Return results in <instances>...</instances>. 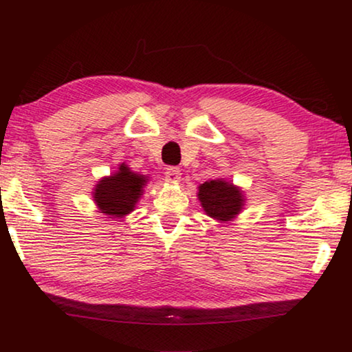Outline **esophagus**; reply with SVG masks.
I'll return each mask as SVG.
<instances>
[{"mask_svg":"<svg viewBox=\"0 0 352 352\" xmlns=\"http://www.w3.org/2000/svg\"><path fill=\"white\" fill-rule=\"evenodd\" d=\"M165 179L168 182H177L181 179V170L176 166H170L165 170Z\"/></svg>","mask_w":352,"mask_h":352,"instance_id":"1","label":"esophagus"}]
</instances>
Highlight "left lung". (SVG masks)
<instances>
[{"mask_svg": "<svg viewBox=\"0 0 352 352\" xmlns=\"http://www.w3.org/2000/svg\"><path fill=\"white\" fill-rule=\"evenodd\" d=\"M198 200L208 216L221 222L235 219L243 210V192L223 179L206 181L198 187Z\"/></svg>", "mask_w": 352, "mask_h": 352, "instance_id": "8db88e82", "label": "left lung"}]
</instances>
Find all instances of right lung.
Returning a JSON list of instances; mask_svg holds the SVG:
<instances>
[{"instance_id":"1","label":"right lung","mask_w":352,"mask_h":352,"mask_svg":"<svg viewBox=\"0 0 352 352\" xmlns=\"http://www.w3.org/2000/svg\"><path fill=\"white\" fill-rule=\"evenodd\" d=\"M146 182L147 176L133 173L125 164H122L119 171L109 177H103L95 186L94 200L98 210L106 216L124 217L135 210Z\"/></svg>"}]
</instances>
